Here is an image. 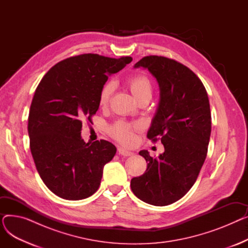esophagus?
Segmentation results:
<instances>
[{"label": "esophagus", "instance_id": "obj_1", "mask_svg": "<svg viewBox=\"0 0 248 248\" xmlns=\"http://www.w3.org/2000/svg\"><path fill=\"white\" fill-rule=\"evenodd\" d=\"M119 154L121 155H124V157H129V155H134L133 152H129L126 149H124V148H119Z\"/></svg>", "mask_w": 248, "mask_h": 248}]
</instances>
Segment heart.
<instances>
[{
	"mask_svg": "<svg viewBox=\"0 0 248 248\" xmlns=\"http://www.w3.org/2000/svg\"><path fill=\"white\" fill-rule=\"evenodd\" d=\"M126 85L138 101L145 97L151 98L152 96L153 85L150 78L146 74L139 73L131 76L126 80ZM112 91H113V84L111 82L107 83L102 87L99 93V99H98V103L100 107L103 108L108 106ZM140 128V125L138 124H125V123L120 122V123H116L111 127V133L117 140H120L121 142H123V144L129 145L134 141L135 133L139 131Z\"/></svg>",
	"mask_w": 248,
	"mask_h": 248,
	"instance_id": "b5f03b06",
	"label": "heart"
}]
</instances>
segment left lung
<instances>
[{
  "instance_id": "obj_1",
  "label": "left lung",
  "mask_w": 248,
  "mask_h": 248,
  "mask_svg": "<svg viewBox=\"0 0 248 248\" xmlns=\"http://www.w3.org/2000/svg\"><path fill=\"white\" fill-rule=\"evenodd\" d=\"M148 69L157 79L160 101L148 139L161 140L165 152L148 162L146 172L131 181L136 196L155 206L170 205L191 189L207 155L211 112L207 91L198 76L185 65L163 56H146L135 68Z\"/></svg>"
}]
</instances>
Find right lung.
Wrapping results in <instances>:
<instances>
[{"label":"right lung","mask_w":248,"mask_h":248,"mask_svg":"<svg viewBox=\"0 0 248 248\" xmlns=\"http://www.w3.org/2000/svg\"><path fill=\"white\" fill-rule=\"evenodd\" d=\"M132 60L73 56L54 65L37 86L28 117L30 150L44 184L58 197L81 200L97 191L116 148L104 140L86 144L82 122L91 123L108 76Z\"/></svg>","instance_id":"right-lung-1"}]
</instances>
